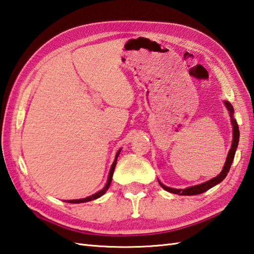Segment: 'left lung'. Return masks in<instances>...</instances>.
I'll return each mask as SVG.
<instances>
[{
	"mask_svg": "<svg viewBox=\"0 0 254 254\" xmlns=\"http://www.w3.org/2000/svg\"><path fill=\"white\" fill-rule=\"evenodd\" d=\"M224 104H225L226 108H227V110L229 112L231 126H233V142H231V147H230L229 152H228L227 158H226V163H225V165L223 167V170L220 171V174L217 177L213 178V179H210V180L204 182V183H201V185L189 187V188H186V189L169 188V187L163 185V183H161L158 180L160 187L163 188L164 190L168 191L170 193L178 194V195H196V194H201V193H203L205 191L209 190L210 188H213V187H215L216 185H218V183L222 182L226 178V176H227V174L229 172V169H230V166H231V164H233V160H234L235 154H236V149H237V147H238L240 133H239L238 124H237L236 119L234 118V107H233V105H231L230 102L227 101V100L224 101Z\"/></svg>",
	"mask_w": 254,
	"mask_h": 254,
	"instance_id": "obj_1",
	"label": "left lung"
}]
</instances>
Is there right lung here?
I'll return each instance as SVG.
<instances>
[{
  "label": "right lung",
  "mask_w": 254,
  "mask_h": 254,
  "mask_svg": "<svg viewBox=\"0 0 254 254\" xmlns=\"http://www.w3.org/2000/svg\"><path fill=\"white\" fill-rule=\"evenodd\" d=\"M120 152H121V148L118 150V153H117L116 157H115V160H113V163H112V165H111V168H110V171H109V175H108V180H107V183L105 185V187L101 189L100 191H98L97 193L93 194V195L87 196V197L78 198V199H67V201H64V202H68V203H73V204H79V203H85V202L93 201V199H96V198H98V197H100V196L104 195V194L108 191V189H109V187H110V185H111L112 176H113V171H115L116 165H117V159H118V157H119V154H120Z\"/></svg>",
  "instance_id": "right-lung-1"
}]
</instances>
